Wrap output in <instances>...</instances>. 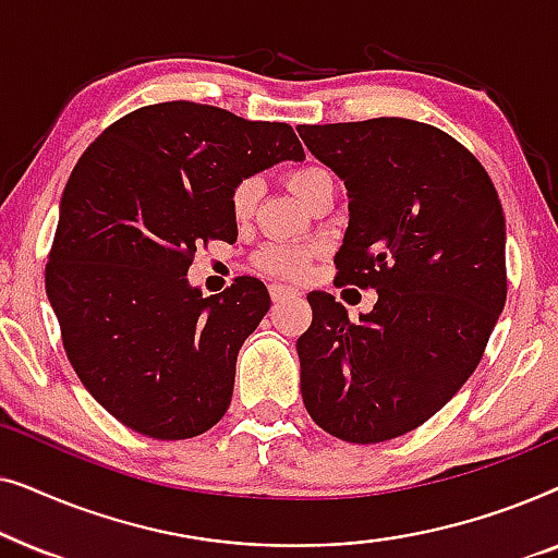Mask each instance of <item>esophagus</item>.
<instances>
[{"label":"esophagus","instance_id":"obj_1","mask_svg":"<svg viewBox=\"0 0 558 558\" xmlns=\"http://www.w3.org/2000/svg\"><path fill=\"white\" fill-rule=\"evenodd\" d=\"M269 292L274 302H284V300H294V296H300V289L289 284H271Z\"/></svg>","mask_w":558,"mask_h":558}]
</instances>
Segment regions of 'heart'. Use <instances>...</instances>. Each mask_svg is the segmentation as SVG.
Segmentation results:
<instances>
[{
  "instance_id": "obj_1",
  "label": "heart",
  "mask_w": 558,
  "mask_h": 558,
  "mask_svg": "<svg viewBox=\"0 0 558 558\" xmlns=\"http://www.w3.org/2000/svg\"><path fill=\"white\" fill-rule=\"evenodd\" d=\"M332 182V174L319 165H302L287 172V185L292 193L300 197L302 203L310 201V195L315 193L319 185ZM256 205V180H241L231 193V213L233 218L243 223L251 218ZM315 251L307 246H292V243H271L258 251L256 266L266 274H279V277H300L307 271Z\"/></svg>"
}]
</instances>
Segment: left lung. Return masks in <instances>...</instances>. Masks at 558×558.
<instances>
[{"label": "left lung", "instance_id": "left-lung-1", "mask_svg": "<svg viewBox=\"0 0 558 558\" xmlns=\"http://www.w3.org/2000/svg\"><path fill=\"white\" fill-rule=\"evenodd\" d=\"M296 132L348 187L338 279L378 292L357 319L332 294H307L302 401L332 437L376 445L422 426L477 368L508 294L502 205L477 157L432 124Z\"/></svg>", "mask_w": 558, "mask_h": 558}]
</instances>
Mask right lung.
I'll list each match as a JSON object with an SVG mask.
<instances>
[{
	"label": "right lung",
	"instance_id": "1",
	"mask_svg": "<svg viewBox=\"0 0 558 558\" xmlns=\"http://www.w3.org/2000/svg\"><path fill=\"white\" fill-rule=\"evenodd\" d=\"M294 129L208 104L142 106L73 167L45 266L60 338L88 393L129 429L190 439L233 396L235 357L271 307L264 281L187 284L195 251L235 239L231 193L281 159Z\"/></svg>",
	"mask_w": 558,
	"mask_h": 558
}]
</instances>
